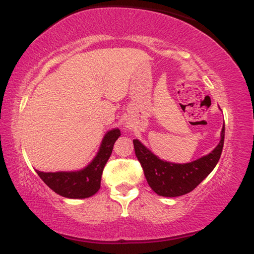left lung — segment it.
<instances>
[{"label": "left lung", "mask_w": 254, "mask_h": 254, "mask_svg": "<svg viewBox=\"0 0 254 254\" xmlns=\"http://www.w3.org/2000/svg\"><path fill=\"white\" fill-rule=\"evenodd\" d=\"M133 143L135 155L141 163L151 190L161 196H180L192 192L216 166L223 149L224 126L221 131L220 143L210 154L185 164L159 159L138 140H133Z\"/></svg>", "instance_id": "8db88e82"}]
</instances>
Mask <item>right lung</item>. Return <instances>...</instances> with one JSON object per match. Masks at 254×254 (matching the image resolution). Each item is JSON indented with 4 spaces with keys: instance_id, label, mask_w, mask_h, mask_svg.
I'll return each mask as SVG.
<instances>
[{
    "instance_id": "right-lung-1",
    "label": "right lung",
    "mask_w": 254,
    "mask_h": 254,
    "mask_svg": "<svg viewBox=\"0 0 254 254\" xmlns=\"http://www.w3.org/2000/svg\"><path fill=\"white\" fill-rule=\"evenodd\" d=\"M121 135L118 128L107 131L96 157L88 166L79 171L41 172L37 171L43 182L59 195L69 199H85L92 196L100 189L104 166L112 154L114 142Z\"/></svg>"
}]
</instances>
